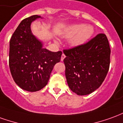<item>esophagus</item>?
<instances>
[{
  "mask_svg": "<svg viewBox=\"0 0 123 123\" xmlns=\"http://www.w3.org/2000/svg\"><path fill=\"white\" fill-rule=\"evenodd\" d=\"M65 58V55H64V54H62L61 56V61H62L63 60H64V59Z\"/></svg>",
  "mask_w": 123,
  "mask_h": 123,
  "instance_id": "esophagus-1",
  "label": "esophagus"
}]
</instances>
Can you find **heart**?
Returning a JSON list of instances; mask_svg holds the SVG:
<instances>
[{
  "instance_id": "obj_1",
  "label": "heart",
  "mask_w": 123,
  "mask_h": 123,
  "mask_svg": "<svg viewBox=\"0 0 123 123\" xmlns=\"http://www.w3.org/2000/svg\"><path fill=\"white\" fill-rule=\"evenodd\" d=\"M94 29L91 26H85L83 24H75L68 26L64 31L62 37L64 38H73L70 44L74 46L79 45L85 43L91 37Z\"/></svg>"
}]
</instances>
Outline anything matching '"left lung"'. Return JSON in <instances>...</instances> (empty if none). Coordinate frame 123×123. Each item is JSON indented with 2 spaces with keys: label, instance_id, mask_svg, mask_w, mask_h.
<instances>
[{
  "label": "left lung",
  "instance_id": "left-lung-1",
  "mask_svg": "<svg viewBox=\"0 0 123 123\" xmlns=\"http://www.w3.org/2000/svg\"><path fill=\"white\" fill-rule=\"evenodd\" d=\"M65 76L70 90L78 95L91 94L100 86L109 69V41L103 33L88 43L63 50Z\"/></svg>",
  "mask_w": 123,
  "mask_h": 123
}]
</instances>
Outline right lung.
<instances>
[{
    "label": "right lung",
    "mask_w": 123,
    "mask_h": 123,
    "mask_svg": "<svg viewBox=\"0 0 123 123\" xmlns=\"http://www.w3.org/2000/svg\"><path fill=\"white\" fill-rule=\"evenodd\" d=\"M38 15L23 20L10 41L9 67L14 82L29 92L47 85L54 66L61 61L62 52H51L32 33L31 23Z\"/></svg>",
    "instance_id": "1"
}]
</instances>
